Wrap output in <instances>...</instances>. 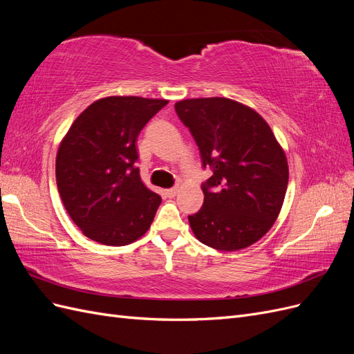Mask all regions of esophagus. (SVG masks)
I'll return each mask as SVG.
<instances>
[{"mask_svg": "<svg viewBox=\"0 0 354 354\" xmlns=\"http://www.w3.org/2000/svg\"><path fill=\"white\" fill-rule=\"evenodd\" d=\"M165 195L168 198H174L177 195V187H171V189H167L165 190Z\"/></svg>", "mask_w": 354, "mask_h": 354, "instance_id": "esophagus-1", "label": "esophagus"}]
</instances>
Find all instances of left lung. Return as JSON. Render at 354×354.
Here are the masks:
<instances>
[{
  "label": "left lung",
  "mask_w": 354,
  "mask_h": 354,
  "mask_svg": "<svg viewBox=\"0 0 354 354\" xmlns=\"http://www.w3.org/2000/svg\"><path fill=\"white\" fill-rule=\"evenodd\" d=\"M176 112L212 176L202 185L203 205L189 216L199 242L238 251L270 230L288 187L283 149L260 113L226 97L187 99Z\"/></svg>",
  "instance_id": "left-lung-1"
}]
</instances>
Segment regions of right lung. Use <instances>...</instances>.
Instances as JSON below:
<instances>
[{"label":"right lung","mask_w":354,"mask_h":354,"mask_svg":"<svg viewBox=\"0 0 354 354\" xmlns=\"http://www.w3.org/2000/svg\"><path fill=\"white\" fill-rule=\"evenodd\" d=\"M168 100L111 95L95 100L71 125L56 156L57 189L85 236L128 245L151 227L160 196L136 167V142Z\"/></svg>","instance_id":"right-lung-1"}]
</instances>
